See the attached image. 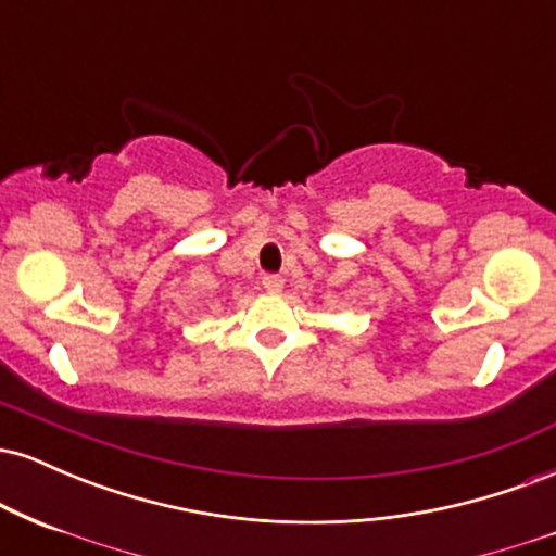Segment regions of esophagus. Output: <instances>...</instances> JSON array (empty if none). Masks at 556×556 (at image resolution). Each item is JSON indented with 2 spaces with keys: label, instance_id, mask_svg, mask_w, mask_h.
<instances>
[{
  "label": "esophagus",
  "instance_id": "esophagus-1",
  "mask_svg": "<svg viewBox=\"0 0 556 556\" xmlns=\"http://www.w3.org/2000/svg\"><path fill=\"white\" fill-rule=\"evenodd\" d=\"M261 285H264L266 292H279L285 287V279L279 277V274H264V277H261Z\"/></svg>",
  "mask_w": 556,
  "mask_h": 556
}]
</instances>
